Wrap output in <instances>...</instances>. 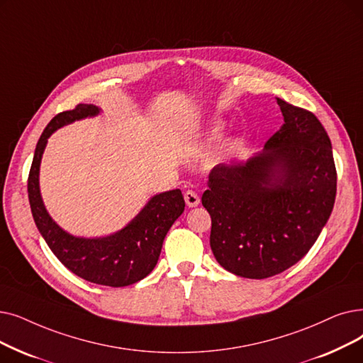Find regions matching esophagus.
<instances>
[{"instance_id": "obj_1", "label": "esophagus", "mask_w": 363, "mask_h": 363, "mask_svg": "<svg viewBox=\"0 0 363 363\" xmlns=\"http://www.w3.org/2000/svg\"><path fill=\"white\" fill-rule=\"evenodd\" d=\"M184 199H185V203H186L188 208H196V206H199V203H200V199H199L197 193H194L193 190L185 191Z\"/></svg>"}]
</instances>
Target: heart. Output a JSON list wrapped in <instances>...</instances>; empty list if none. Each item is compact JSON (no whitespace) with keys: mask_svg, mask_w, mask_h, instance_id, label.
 <instances>
[{"mask_svg":"<svg viewBox=\"0 0 363 363\" xmlns=\"http://www.w3.org/2000/svg\"><path fill=\"white\" fill-rule=\"evenodd\" d=\"M220 132V128L219 125H215V128H212V135H218Z\"/></svg>","mask_w":363,"mask_h":363,"instance_id":"b5f03b06","label":"heart"}]
</instances>
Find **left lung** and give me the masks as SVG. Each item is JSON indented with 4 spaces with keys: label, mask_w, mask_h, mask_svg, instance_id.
I'll return each instance as SVG.
<instances>
[{
    "label": "left lung",
    "mask_w": 363,
    "mask_h": 363,
    "mask_svg": "<svg viewBox=\"0 0 363 363\" xmlns=\"http://www.w3.org/2000/svg\"><path fill=\"white\" fill-rule=\"evenodd\" d=\"M277 104L285 123L262 152L215 166L201 196L216 261L247 279L276 276L301 259L335 203L337 170L322 123L307 109Z\"/></svg>",
    "instance_id": "left-lung-1"
}]
</instances>
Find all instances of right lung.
I'll return each mask as SVG.
<instances>
[{"mask_svg": "<svg viewBox=\"0 0 363 363\" xmlns=\"http://www.w3.org/2000/svg\"><path fill=\"white\" fill-rule=\"evenodd\" d=\"M99 113L98 106L80 104L71 111L57 114L47 124L30 164L28 197L38 231L68 270L96 285L121 288L143 280L154 270L166 234L184 212L185 201L181 190L157 194L124 228L99 239L75 238L55 223L44 208L38 182L47 139L62 125Z\"/></svg>", "mask_w": 363, "mask_h": 363, "instance_id": "add662e5", "label": "right lung"}]
</instances>
